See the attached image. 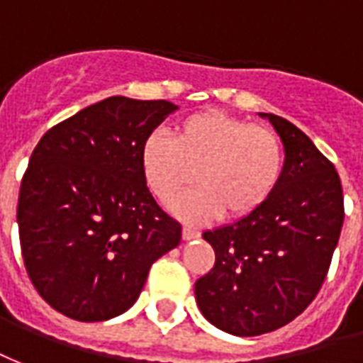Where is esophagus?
Listing matches in <instances>:
<instances>
[{"instance_id":"esophagus-1","label":"esophagus","mask_w":363,"mask_h":363,"mask_svg":"<svg viewBox=\"0 0 363 363\" xmlns=\"http://www.w3.org/2000/svg\"><path fill=\"white\" fill-rule=\"evenodd\" d=\"M182 238H184L185 242H189V240H195V238H199V232L193 228H187V226H184V230H182Z\"/></svg>"}]
</instances>
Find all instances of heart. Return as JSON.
Returning a JSON list of instances; mask_svg holds the SVG:
<instances>
[{"mask_svg": "<svg viewBox=\"0 0 363 363\" xmlns=\"http://www.w3.org/2000/svg\"><path fill=\"white\" fill-rule=\"evenodd\" d=\"M143 178L162 203H170L193 179L199 185L172 203L187 222H208L226 213L247 218L271 199L284 172V147L265 125H253L222 110L187 116L174 139L150 133L141 145Z\"/></svg>", "mask_w": 363, "mask_h": 363, "instance_id": "1", "label": "heart"}]
</instances>
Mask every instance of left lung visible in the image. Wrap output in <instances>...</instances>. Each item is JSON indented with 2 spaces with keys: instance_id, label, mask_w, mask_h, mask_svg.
<instances>
[{
  "instance_id": "obj_1",
  "label": "left lung",
  "mask_w": 363,
  "mask_h": 363,
  "mask_svg": "<svg viewBox=\"0 0 363 363\" xmlns=\"http://www.w3.org/2000/svg\"><path fill=\"white\" fill-rule=\"evenodd\" d=\"M284 145V172L271 199L234 224L207 230L214 267L195 282L201 313L236 337L271 333L313 301L345 222L335 166L308 135L274 113H259Z\"/></svg>"
}]
</instances>
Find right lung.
<instances>
[{"instance_id":"right-lung-1","label":"right lung","mask_w":363,"mask_h":363,"mask_svg":"<svg viewBox=\"0 0 363 363\" xmlns=\"http://www.w3.org/2000/svg\"><path fill=\"white\" fill-rule=\"evenodd\" d=\"M176 110L110 96L36 145L18 191V240L28 279L55 311L84 323L120 315L182 240L139 160L143 141Z\"/></svg>"}]
</instances>
